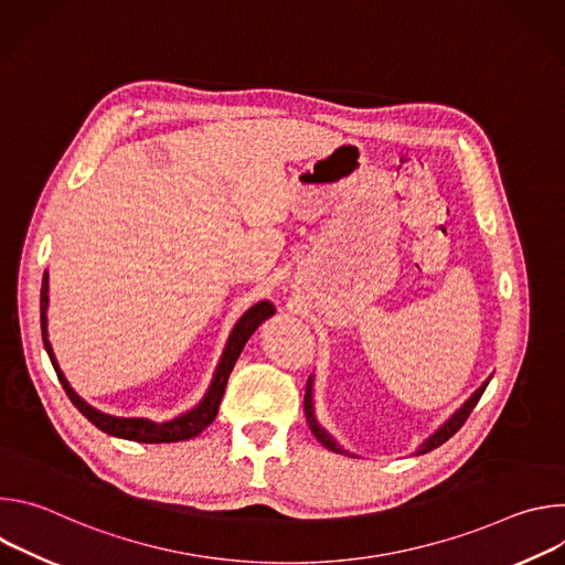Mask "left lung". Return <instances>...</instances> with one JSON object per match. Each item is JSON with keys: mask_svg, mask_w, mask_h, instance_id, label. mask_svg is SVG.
I'll return each mask as SVG.
<instances>
[{"mask_svg": "<svg viewBox=\"0 0 565 565\" xmlns=\"http://www.w3.org/2000/svg\"><path fill=\"white\" fill-rule=\"evenodd\" d=\"M490 380L492 377H488L486 382H482L465 402L460 405V409H456L429 438H425L423 443H420V447L416 449V456H420V454H427V451H431V449H436V447H440L443 443H447L462 425H465V420L469 418V414H471V409L476 407V402L480 399V395L486 393V388H488V384H490ZM312 391H315V375H310L308 377V382H306V395H303V414H306V420H308V427H310V431H312V436L324 445L327 449H331V451H335V454H344V456H355V454H351L349 449H344L324 427H321L319 423H317V416H315V395H312Z\"/></svg>", "mask_w": 565, "mask_h": 565, "instance_id": "1", "label": "left lung"}]
</instances>
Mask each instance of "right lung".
<instances>
[{"label": "right lung", "instance_id": "right-lung-1", "mask_svg": "<svg viewBox=\"0 0 565 565\" xmlns=\"http://www.w3.org/2000/svg\"><path fill=\"white\" fill-rule=\"evenodd\" d=\"M46 310H49V273H44L42 277V290H40V327H42V342H44V349L49 353V360L57 373V380L62 384V388L66 391L68 399L73 402V407H77V412L83 414L92 425H96L100 431L109 434V436H116V438H125V440H134V443H149V445H160V443H179V440H190L194 436H199L203 429H207L212 425V420L216 418V412H218V405H221V397L225 393V384H227V377L241 355V351H244L246 342L253 338V333L264 324V321L268 317L275 315V306L264 299V301H257L255 306H250L244 315L238 317V321L234 324L227 342H225V349L221 353V360L214 369V375H212V382L205 391V395L199 399V405H194L190 412L172 418V420H163V423H156V420H149V418H125V416H111V414H105L96 407H92L89 402H85L83 397H79L68 380L64 377L57 360H55V353L51 349V342H49V317H46Z\"/></svg>", "mask_w": 565, "mask_h": 565}]
</instances>
